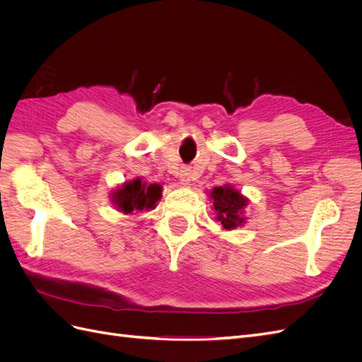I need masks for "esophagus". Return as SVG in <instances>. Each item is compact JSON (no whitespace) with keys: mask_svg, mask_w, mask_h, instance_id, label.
<instances>
[{"mask_svg":"<svg viewBox=\"0 0 362 362\" xmlns=\"http://www.w3.org/2000/svg\"><path fill=\"white\" fill-rule=\"evenodd\" d=\"M178 178L182 185H189L192 181V170L189 168H182L178 173Z\"/></svg>","mask_w":362,"mask_h":362,"instance_id":"34e87169","label":"esophagus"}]
</instances>
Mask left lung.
Returning <instances> with one entry per match:
<instances>
[{
    "label": "left lung",
    "instance_id": "1",
    "mask_svg": "<svg viewBox=\"0 0 362 362\" xmlns=\"http://www.w3.org/2000/svg\"><path fill=\"white\" fill-rule=\"evenodd\" d=\"M206 194L213 202L211 208L216 214V221L221 222L222 229L233 231V229L245 226L247 221L245 208L249 205V199L242 192L226 182L214 187Z\"/></svg>",
    "mask_w": 362,
    "mask_h": 362
}]
</instances>
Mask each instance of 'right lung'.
I'll list each match as a JSON object with an SVG mask.
<instances>
[{
  "label": "right lung",
  "instance_id": "right-lung-1",
  "mask_svg": "<svg viewBox=\"0 0 362 362\" xmlns=\"http://www.w3.org/2000/svg\"><path fill=\"white\" fill-rule=\"evenodd\" d=\"M161 184H148L140 177H136L116 185L113 190H110V199L119 213L131 214L133 211L154 210L161 199Z\"/></svg>",
  "mask_w": 362,
  "mask_h": 362
}]
</instances>
